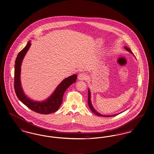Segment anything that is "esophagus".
I'll use <instances>...</instances> for the list:
<instances>
[{
  "label": "esophagus",
  "mask_w": 154,
  "mask_h": 154,
  "mask_svg": "<svg viewBox=\"0 0 154 154\" xmlns=\"http://www.w3.org/2000/svg\"><path fill=\"white\" fill-rule=\"evenodd\" d=\"M78 79L80 80H86L87 79V76L86 75V74L84 73H81L78 75Z\"/></svg>",
  "instance_id": "obj_1"
}]
</instances>
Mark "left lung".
Wrapping results in <instances>:
<instances>
[{
    "label": "left lung",
    "instance_id": "1",
    "mask_svg": "<svg viewBox=\"0 0 154 154\" xmlns=\"http://www.w3.org/2000/svg\"><path fill=\"white\" fill-rule=\"evenodd\" d=\"M124 48H125L127 51H128L129 53L134 54L132 53V52L131 51V49H130L129 48H128L127 47H124ZM88 105L89 107L90 108V110H91L95 114H96V115H97V116H98L109 117H113V116H116V115H118V114L121 113H120L115 114H113V115H110V116L109 115V116H108V115H103V114H102L98 113L97 110H95V109H94L93 106L92 105L91 101V92H90V90L89 88H88Z\"/></svg>",
    "mask_w": 154,
    "mask_h": 154
}]
</instances>
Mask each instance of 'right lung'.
Listing matches in <instances>:
<instances>
[{
    "label": "right lung",
    "instance_id": "obj_1",
    "mask_svg": "<svg viewBox=\"0 0 154 154\" xmlns=\"http://www.w3.org/2000/svg\"><path fill=\"white\" fill-rule=\"evenodd\" d=\"M31 45L29 41L25 47L18 54L15 60L14 69V89L18 99L30 109L38 113L48 114L56 112L63 102V97L66 90L77 79L74 74L64 79L56 88L54 93L47 100L43 101H35L29 98L25 94L20 82V70L22 60Z\"/></svg>",
    "mask_w": 154,
    "mask_h": 154
}]
</instances>
